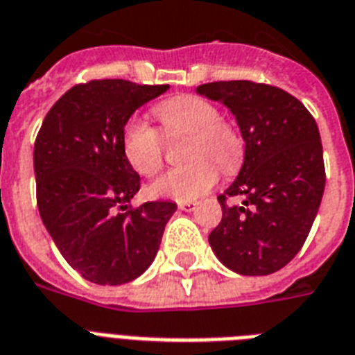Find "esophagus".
Listing matches in <instances>:
<instances>
[{"instance_id":"1","label":"esophagus","mask_w":355,"mask_h":355,"mask_svg":"<svg viewBox=\"0 0 355 355\" xmlns=\"http://www.w3.org/2000/svg\"><path fill=\"white\" fill-rule=\"evenodd\" d=\"M178 207H180L181 211H185V213H191V211L196 209V202H180L178 203Z\"/></svg>"}]
</instances>
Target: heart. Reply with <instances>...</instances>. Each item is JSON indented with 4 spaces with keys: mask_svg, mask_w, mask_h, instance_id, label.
<instances>
[{
    "mask_svg": "<svg viewBox=\"0 0 355 355\" xmlns=\"http://www.w3.org/2000/svg\"><path fill=\"white\" fill-rule=\"evenodd\" d=\"M153 114L168 135H189L185 157L192 161L153 181L152 196L180 202L196 200L218 180L215 163L224 172H233L243 161L241 135L220 120L218 107L202 96H174L155 105ZM122 152L140 175L150 178L163 166V139L144 118L131 116L123 123Z\"/></svg>",
    "mask_w": 355,
    "mask_h": 355,
    "instance_id": "1",
    "label": "heart"
}]
</instances>
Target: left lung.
I'll return each instance as SVG.
<instances>
[{
	"mask_svg": "<svg viewBox=\"0 0 355 355\" xmlns=\"http://www.w3.org/2000/svg\"><path fill=\"white\" fill-rule=\"evenodd\" d=\"M196 92L227 107L244 140L243 166L218 196L222 220L209 244L230 270L272 274L300 252L322 202L326 174L317 122L300 100L270 85L216 81ZM230 196L243 203L230 206Z\"/></svg>",
	"mask_w": 355,
	"mask_h": 355,
	"instance_id": "8db88e82",
	"label": "left lung"
}]
</instances>
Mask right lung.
Returning <instances> with one entry per match:
<instances>
[{
  "mask_svg": "<svg viewBox=\"0 0 355 355\" xmlns=\"http://www.w3.org/2000/svg\"><path fill=\"white\" fill-rule=\"evenodd\" d=\"M170 85L100 79L60 96L35 140L38 213L68 265L98 285H122L150 268L174 202L129 209L140 178L122 152V129Z\"/></svg>",
  "mask_w": 355,
  "mask_h": 355,
  "instance_id": "right-lung-1",
  "label": "right lung"
}]
</instances>
